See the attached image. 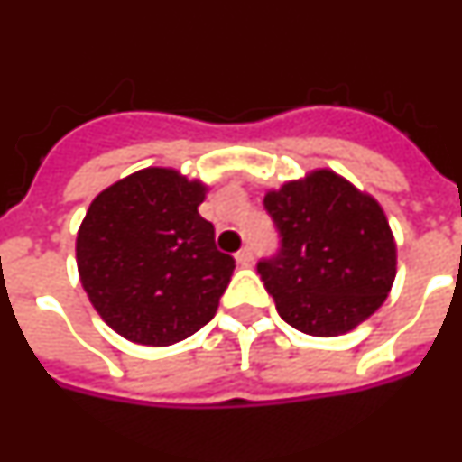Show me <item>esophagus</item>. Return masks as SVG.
Here are the masks:
<instances>
[{
  "label": "esophagus",
  "mask_w": 462,
  "mask_h": 462,
  "mask_svg": "<svg viewBox=\"0 0 462 462\" xmlns=\"http://www.w3.org/2000/svg\"><path fill=\"white\" fill-rule=\"evenodd\" d=\"M236 261H238L240 266H250V263H252V247H247V245H245L243 250L236 252Z\"/></svg>",
  "instance_id": "obj_1"
}]
</instances>
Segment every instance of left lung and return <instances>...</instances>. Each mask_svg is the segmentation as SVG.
I'll list each match as a JSON object with an SVG mask.
<instances>
[{
	"label": "left lung",
	"mask_w": 462,
	"mask_h": 462,
	"mask_svg": "<svg viewBox=\"0 0 462 462\" xmlns=\"http://www.w3.org/2000/svg\"><path fill=\"white\" fill-rule=\"evenodd\" d=\"M280 250L256 263L280 317L308 336L356 328L386 300L395 240L382 206L328 169L263 196Z\"/></svg>",
	"instance_id": "obj_1"
}]
</instances>
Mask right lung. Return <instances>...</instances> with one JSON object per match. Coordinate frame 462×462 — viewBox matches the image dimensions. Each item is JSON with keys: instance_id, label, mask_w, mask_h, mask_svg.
Segmentation results:
<instances>
[{"instance_id": "add662e5", "label": "right lung", "mask_w": 462, "mask_h": 462, "mask_svg": "<svg viewBox=\"0 0 462 462\" xmlns=\"http://www.w3.org/2000/svg\"><path fill=\"white\" fill-rule=\"evenodd\" d=\"M208 187L143 169L89 203L76 238L79 275L101 319L136 345L166 346L215 317L236 261L199 215Z\"/></svg>"}]
</instances>
